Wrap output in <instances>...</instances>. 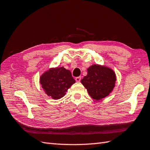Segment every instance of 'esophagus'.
<instances>
[{"instance_id":"esophagus-1","label":"esophagus","mask_w":150,"mask_h":150,"mask_svg":"<svg viewBox=\"0 0 150 150\" xmlns=\"http://www.w3.org/2000/svg\"><path fill=\"white\" fill-rule=\"evenodd\" d=\"M81 80V77H80V76H79V77H77L75 78V81H77V82H80Z\"/></svg>"}]
</instances>
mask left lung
Instances as JSON below:
<instances>
[{"instance_id": "8db88e82", "label": "left lung", "mask_w": 150, "mask_h": 150, "mask_svg": "<svg viewBox=\"0 0 150 150\" xmlns=\"http://www.w3.org/2000/svg\"><path fill=\"white\" fill-rule=\"evenodd\" d=\"M115 81L116 76L112 69L95 64L88 69V74L82 79L81 83L92 98L100 100L112 91Z\"/></svg>"}]
</instances>
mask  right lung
Segmentation results:
<instances>
[{
    "label": "right lung",
    "mask_w": 150,
    "mask_h": 150,
    "mask_svg": "<svg viewBox=\"0 0 150 150\" xmlns=\"http://www.w3.org/2000/svg\"><path fill=\"white\" fill-rule=\"evenodd\" d=\"M40 82L46 93L56 100L64 97L75 81L69 70L59 67L44 73L40 77Z\"/></svg>",
    "instance_id": "obj_1"
}]
</instances>
